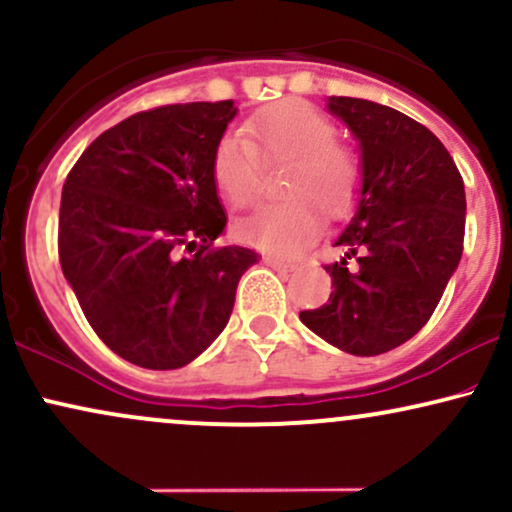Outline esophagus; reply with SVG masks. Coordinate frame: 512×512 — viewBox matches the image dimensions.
I'll use <instances>...</instances> for the list:
<instances>
[{
	"instance_id": "34e87169",
	"label": "esophagus",
	"mask_w": 512,
	"mask_h": 512,
	"mask_svg": "<svg viewBox=\"0 0 512 512\" xmlns=\"http://www.w3.org/2000/svg\"><path fill=\"white\" fill-rule=\"evenodd\" d=\"M264 262L272 264V267H276V269H296V262L281 260V257H274V255H267V257H264Z\"/></svg>"
}]
</instances>
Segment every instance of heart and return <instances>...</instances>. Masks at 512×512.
<instances>
[{
  "instance_id": "b5f03b06",
  "label": "heart",
  "mask_w": 512,
  "mask_h": 512,
  "mask_svg": "<svg viewBox=\"0 0 512 512\" xmlns=\"http://www.w3.org/2000/svg\"><path fill=\"white\" fill-rule=\"evenodd\" d=\"M240 132L219 137L211 151V178L233 207H252L264 192V166L286 163L279 178L284 197L264 204L238 231L245 243L269 252H296L320 231V216L337 219L354 204L361 156L337 139V127L315 105L289 98L260 110Z\"/></svg>"
}]
</instances>
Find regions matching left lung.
Listing matches in <instances>:
<instances>
[{
	"mask_svg": "<svg viewBox=\"0 0 512 512\" xmlns=\"http://www.w3.org/2000/svg\"><path fill=\"white\" fill-rule=\"evenodd\" d=\"M356 134L363 187L354 219L325 264L334 291L301 322L354 356H378L414 337L440 303L464 248V182L421 122L363 98H330Z\"/></svg>",
	"mask_w": 512,
	"mask_h": 512,
	"instance_id": "8db88e82",
	"label": "left lung"
}]
</instances>
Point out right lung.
I'll return each instance as SVG.
<instances>
[{
	"label": "right lung",
	"instance_id": "obj_1",
	"mask_svg": "<svg viewBox=\"0 0 512 512\" xmlns=\"http://www.w3.org/2000/svg\"><path fill=\"white\" fill-rule=\"evenodd\" d=\"M233 101L175 103L93 139L62 187L57 252L88 325L117 356L182 368L228 325L255 250L214 245L226 214L211 151Z\"/></svg>",
	"mask_w": 512,
	"mask_h": 512
}]
</instances>
